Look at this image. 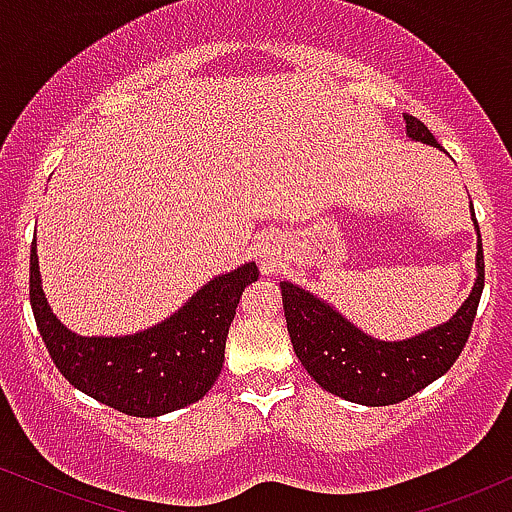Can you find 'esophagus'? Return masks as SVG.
I'll list each match as a JSON object with an SVG mask.
<instances>
[{"mask_svg": "<svg viewBox=\"0 0 512 512\" xmlns=\"http://www.w3.org/2000/svg\"><path fill=\"white\" fill-rule=\"evenodd\" d=\"M261 256H263V268H268V271H273L275 268V254H273V249H271V244H263V249H261Z\"/></svg>", "mask_w": 512, "mask_h": 512, "instance_id": "1", "label": "esophagus"}]
</instances>
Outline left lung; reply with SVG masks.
<instances>
[{
	"label": "left lung",
	"mask_w": 512,
	"mask_h": 512,
	"mask_svg": "<svg viewBox=\"0 0 512 512\" xmlns=\"http://www.w3.org/2000/svg\"><path fill=\"white\" fill-rule=\"evenodd\" d=\"M404 120L409 140L440 149L433 132L421 120L413 116H404ZM469 210L476 229L472 292L450 319L404 341L367 336L314 292L287 280L280 283L292 348L319 387L353 404L389 406L426 389L455 365L472 331L484 290V249L474 208Z\"/></svg>",
	"instance_id": "1"
}]
</instances>
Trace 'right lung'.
Instances as JSON below:
<instances>
[{"instance_id":"1","label":"right lung","mask_w":512,"mask_h":512,"mask_svg":"<svg viewBox=\"0 0 512 512\" xmlns=\"http://www.w3.org/2000/svg\"><path fill=\"white\" fill-rule=\"evenodd\" d=\"M254 261L205 283L179 312L128 336H79L50 309L31 244V309L57 370L91 399L137 418H157L210 392L241 292L256 283Z\"/></svg>"}]
</instances>
